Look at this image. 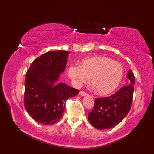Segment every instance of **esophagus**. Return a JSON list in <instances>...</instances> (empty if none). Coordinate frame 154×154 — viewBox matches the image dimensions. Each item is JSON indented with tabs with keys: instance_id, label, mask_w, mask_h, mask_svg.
<instances>
[{
	"instance_id": "esophagus-1",
	"label": "esophagus",
	"mask_w": 154,
	"mask_h": 154,
	"mask_svg": "<svg viewBox=\"0 0 154 154\" xmlns=\"http://www.w3.org/2000/svg\"><path fill=\"white\" fill-rule=\"evenodd\" d=\"M79 94H81V96H87V95H88V94L87 93V92H84V91H83V90H81V91L80 92Z\"/></svg>"
}]
</instances>
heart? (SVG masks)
Wrapping results in <instances>:
<instances>
[{
  "mask_svg": "<svg viewBox=\"0 0 154 154\" xmlns=\"http://www.w3.org/2000/svg\"><path fill=\"white\" fill-rule=\"evenodd\" d=\"M69 77L75 85L87 83L92 77L91 83L96 92L107 95L114 91L121 83L124 69L121 63L104 56L85 58L79 66L69 67Z\"/></svg>",
  "mask_w": 154,
  "mask_h": 154,
  "instance_id": "b5f03b06",
  "label": "heart"
}]
</instances>
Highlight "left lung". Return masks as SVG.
I'll list each match as a JSON object with an SVG mask.
<instances>
[{
  "mask_svg": "<svg viewBox=\"0 0 154 154\" xmlns=\"http://www.w3.org/2000/svg\"><path fill=\"white\" fill-rule=\"evenodd\" d=\"M127 76L130 85L124 86L106 97L95 98L92 110L88 113V120L92 126L97 129H109L123 121L130 110L133 97L135 77L131 70Z\"/></svg>",
  "mask_w": 154,
  "mask_h": 154,
  "instance_id": "8db88e82",
  "label": "left lung"
}]
</instances>
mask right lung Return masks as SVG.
<instances>
[{"instance_id":"add662e5","label":"right lung","mask_w":154,"mask_h":154,"mask_svg":"<svg viewBox=\"0 0 154 154\" xmlns=\"http://www.w3.org/2000/svg\"><path fill=\"white\" fill-rule=\"evenodd\" d=\"M69 53L64 50L44 53L33 61L26 73L25 109L43 125L57 123L64 113L65 102L79 92L63 83L54 85L65 70Z\"/></svg>"}]
</instances>
